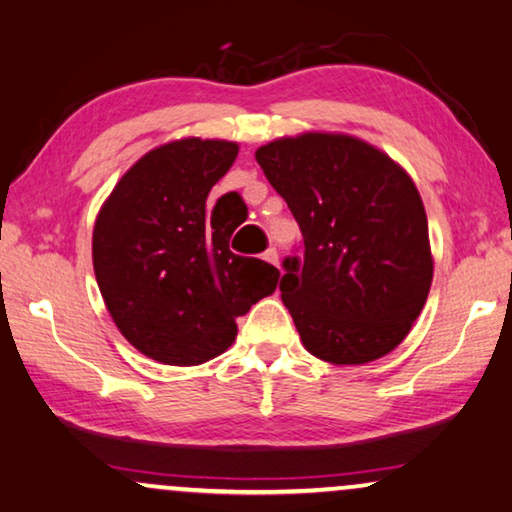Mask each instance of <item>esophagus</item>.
Listing matches in <instances>:
<instances>
[{
    "label": "esophagus",
    "mask_w": 512,
    "mask_h": 512,
    "mask_svg": "<svg viewBox=\"0 0 512 512\" xmlns=\"http://www.w3.org/2000/svg\"><path fill=\"white\" fill-rule=\"evenodd\" d=\"M264 260H267L269 264H278V250L276 248H269L267 252H264Z\"/></svg>",
    "instance_id": "esophagus-1"
}]
</instances>
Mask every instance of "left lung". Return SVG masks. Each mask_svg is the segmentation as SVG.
<instances>
[{
  "label": "left lung",
  "mask_w": 512,
  "mask_h": 512,
  "mask_svg": "<svg viewBox=\"0 0 512 512\" xmlns=\"http://www.w3.org/2000/svg\"><path fill=\"white\" fill-rule=\"evenodd\" d=\"M302 231L281 297L306 351L335 365L391 353L433 281L424 203L391 156L339 133H304L255 152Z\"/></svg>",
  "instance_id": "8db88e82"
}]
</instances>
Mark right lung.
<instances>
[{"mask_svg":"<svg viewBox=\"0 0 512 512\" xmlns=\"http://www.w3.org/2000/svg\"><path fill=\"white\" fill-rule=\"evenodd\" d=\"M236 154L227 140L156 147L121 177L95 220L93 269L107 311L159 363L220 356L234 344L236 318L278 285L276 267L229 250L236 224L217 217L222 196L206 203Z\"/></svg>","mask_w":512,"mask_h":512,"instance_id":"right-lung-1","label":"right lung"}]
</instances>
